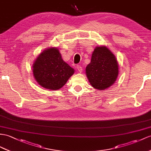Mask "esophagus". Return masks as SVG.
<instances>
[{"mask_svg": "<svg viewBox=\"0 0 151 151\" xmlns=\"http://www.w3.org/2000/svg\"><path fill=\"white\" fill-rule=\"evenodd\" d=\"M76 68L78 69V70L79 72H82V71H83V68L81 67V66L77 65V66H76Z\"/></svg>", "mask_w": 151, "mask_h": 151, "instance_id": "esophagus-1", "label": "esophagus"}]
</instances>
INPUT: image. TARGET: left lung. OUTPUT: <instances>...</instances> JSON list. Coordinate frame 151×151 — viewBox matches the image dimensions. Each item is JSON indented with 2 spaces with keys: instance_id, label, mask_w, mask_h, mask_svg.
Wrapping results in <instances>:
<instances>
[{
  "instance_id": "obj_1",
  "label": "left lung",
  "mask_w": 151,
  "mask_h": 151,
  "mask_svg": "<svg viewBox=\"0 0 151 151\" xmlns=\"http://www.w3.org/2000/svg\"><path fill=\"white\" fill-rule=\"evenodd\" d=\"M119 67L115 56L107 47L97 46L86 67V75L94 88L104 90L115 83L119 73Z\"/></svg>"
}]
</instances>
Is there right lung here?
<instances>
[{
    "label": "right lung",
    "mask_w": 151,
    "mask_h": 151,
    "mask_svg": "<svg viewBox=\"0 0 151 151\" xmlns=\"http://www.w3.org/2000/svg\"><path fill=\"white\" fill-rule=\"evenodd\" d=\"M75 70L62 58L57 47H48L36 58L32 65L33 76L40 86L58 90L67 83Z\"/></svg>",
    "instance_id": "right-lung-1"
}]
</instances>
